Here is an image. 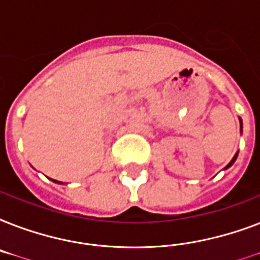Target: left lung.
<instances>
[{
	"mask_svg": "<svg viewBox=\"0 0 260 260\" xmlns=\"http://www.w3.org/2000/svg\"><path fill=\"white\" fill-rule=\"evenodd\" d=\"M240 125H242V120H240ZM238 154H239V152H236V154H235V156H234V158H232V160H231V162L228 163V165H226L225 169H228V167L234 165V162H235V160H236V158H238Z\"/></svg>",
	"mask_w": 260,
	"mask_h": 260,
	"instance_id": "1",
	"label": "left lung"
}]
</instances>
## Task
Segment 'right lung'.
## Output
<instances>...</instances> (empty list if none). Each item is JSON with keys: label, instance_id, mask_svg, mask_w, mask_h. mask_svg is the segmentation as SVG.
Listing matches in <instances>:
<instances>
[{"label": "right lung", "instance_id": "add662e5", "mask_svg": "<svg viewBox=\"0 0 260 260\" xmlns=\"http://www.w3.org/2000/svg\"><path fill=\"white\" fill-rule=\"evenodd\" d=\"M52 181H54V179H52ZM54 182H58V181H54ZM58 183H60V182H58Z\"/></svg>", "mask_w": 260, "mask_h": 260}]
</instances>
